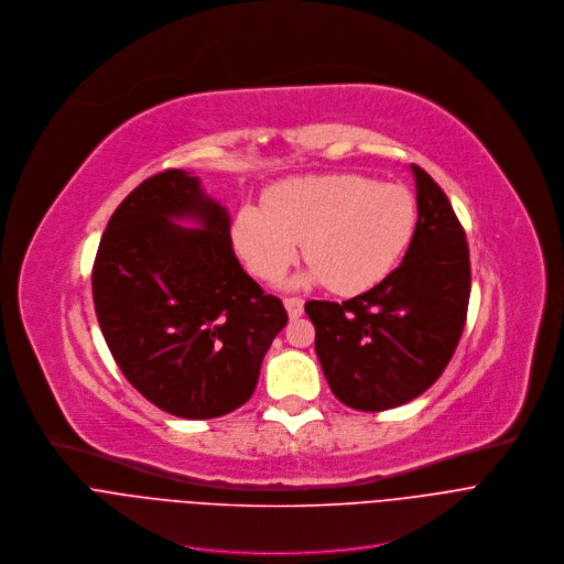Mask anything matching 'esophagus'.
I'll return each instance as SVG.
<instances>
[{
	"mask_svg": "<svg viewBox=\"0 0 564 564\" xmlns=\"http://www.w3.org/2000/svg\"><path fill=\"white\" fill-rule=\"evenodd\" d=\"M284 306H286V313L291 319H297L304 313V300H300V297H286Z\"/></svg>",
	"mask_w": 564,
	"mask_h": 564,
	"instance_id": "1",
	"label": "esophagus"
}]
</instances>
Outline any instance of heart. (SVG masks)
<instances>
[{
    "mask_svg": "<svg viewBox=\"0 0 564 564\" xmlns=\"http://www.w3.org/2000/svg\"><path fill=\"white\" fill-rule=\"evenodd\" d=\"M417 221L411 193L358 173L291 177L269 188L264 208L245 204L234 242L247 267L271 282L304 256L293 284H328L337 295L378 286L404 256Z\"/></svg>",
    "mask_w": 564,
    "mask_h": 564,
    "instance_id": "obj_1",
    "label": "heart"
}]
</instances>
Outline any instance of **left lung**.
I'll list each match as a JSON object with an SVG mask.
<instances>
[{
    "instance_id": "left-lung-1",
    "label": "left lung",
    "mask_w": 564,
    "mask_h": 564,
    "mask_svg": "<svg viewBox=\"0 0 564 564\" xmlns=\"http://www.w3.org/2000/svg\"><path fill=\"white\" fill-rule=\"evenodd\" d=\"M417 221L402 264L343 304H304L333 395L384 411L424 393L452 360L467 319L471 269L460 221L444 191L411 164Z\"/></svg>"
}]
</instances>
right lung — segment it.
Wrapping results in <instances>:
<instances>
[{
  "label": "right lung",
  "mask_w": 564,
  "mask_h": 564,
  "mask_svg": "<svg viewBox=\"0 0 564 564\" xmlns=\"http://www.w3.org/2000/svg\"><path fill=\"white\" fill-rule=\"evenodd\" d=\"M93 302L127 380L186 420L242 406L289 319L236 258L229 208L182 169L144 180L112 213L93 267Z\"/></svg>",
  "instance_id": "right-lung-1"
}]
</instances>
